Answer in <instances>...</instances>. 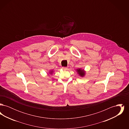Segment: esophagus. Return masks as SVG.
Returning a JSON list of instances; mask_svg holds the SVG:
<instances>
[{
  "label": "esophagus",
  "instance_id": "obj_1",
  "mask_svg": "<svg viewBox=\"0 0 129 129\" xmlns=\"http://www.w3.org/2000/svg\"><path fill=\"white\" fill-rule=\"evenodd\" d=\"M64 70H68V67H63L62 68Z\"/></svg>",
  "mask_w": 129,
  "mask_h": 129
}]
</instances>
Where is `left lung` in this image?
Returning <instances> with one entry per match:
<instances>
[{
  "mask_svg": "<svg viewBox=\"0 0 129 129\" xmlns=\"http://www.w3.org/2000/svg\"><path fill=\"white\" fill-rule=\"evenodd\" d=\"M77 71L78 72V73L81 76H84V75H85V72L84 71V70H82L81 69H77Z\"/></svg>",
  "mask_w": 129,
  "mask_h": 129,
  "instance_id": "1",
  "label": "left lung"
}]
</instances>
